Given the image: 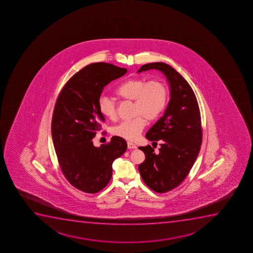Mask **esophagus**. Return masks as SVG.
I'll return each mask as SVG.
<instances>
[{"label": "esophagus", "instance_id": "1", "mask_svg": "<svg viewBox=\"0 0 253 253\" xmlns=\"http://www.w3.org/2000/svg\"><path fill=\"white\" fill-rule=\"evenodd\" d=\"M127 146H128V149H135L137 148L136 145L134 144V143L132 142H128L127 143Z\"/></svg>", "mask_w": 253, "mask_h": 253}]
</instances>
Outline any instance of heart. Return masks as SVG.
Here are the masks:
<instances>
[{"mask_svg":"<svg viewBox=\"0 0 253 253\" xmlns=\"http://www.w3.org/2000/svg\"><path fill=\"white\" fill-rule=\"evenodd\" d=\"M116 94L126 101H134V119L125 120L113 127L112 133L128 140H136L146 125L163 113L168 101V89L160 81H148L144 78L125 81L116 89ZM100 113L108 119H116L117 104L112 97L102 95L99 100Z\"/></svg>","mask_w":253,"mask_h":253,"instance_id":"obj_1","label":"heart"}]
</instances>
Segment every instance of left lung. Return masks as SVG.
I'll use <instances>...</instances> for the list:
<instances>
[{"mask_svg": "<svg viewBox=\"0 0 253 253\" xmlns=\"http://www.w3.org/2000/svg\"><path fill=\"white\" fill-rule=\"evenodd\" d=\"M149 69L163 72L170 86V101L164 116L146 134L160 141L158 153L151 146H140L146 160L139 165L145 184L158 193H165L184 181L199 154L202 141L199 105L193 89L175 69L164 63H147L138 73Z\"/></svg>", "mask_w": 253, "mask_h": 253, "instance_id": "1", "label": "left lung"}]
</instances>
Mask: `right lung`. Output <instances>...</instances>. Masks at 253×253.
Returning <instances> with one entry per match:
<instances>
[{"label":"right lung","mask_w":253,"mask_h":253,"mask_svg":"<svg viewBox=\"0 0 253 253\" xmlns=\"http://www.w3.org/2000/svg\"><path fill=\"white\" fill-rule=\"evenodd\" d=\"M126 73L127 69L110 63H91L69 79L56 101L51 135L58 164L67 180L85 193H96L107 186L113 161L127 149L120 137H112L100 147L92 141L105 121L99 110L103 88Z\"/></svg>","instance_id":"add662e5"}]
</instances>
